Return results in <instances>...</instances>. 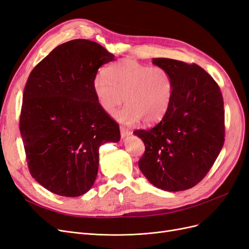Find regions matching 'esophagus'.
<instances>
[{
	"label": "esophagus",
	"instance_id": "obj_1",
	"mask_svg": "<svg viewBox=\"0 0 249 249\" xmlns=\"http://www.w3.org/2000/svg\"><path fill=\"white\" fill-rule=\"evenodd\" d=\"M120 134H122V138H125L129 136V135H131V132L124 126H120Z\"/></svg>",
	"mask_w": 249,
	"mask_h": 249
}]
</instances>
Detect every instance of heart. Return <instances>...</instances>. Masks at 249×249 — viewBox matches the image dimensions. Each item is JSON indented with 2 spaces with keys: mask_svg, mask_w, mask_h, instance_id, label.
<instances>
[{
  "mask_svg": "<svg viewBox=\"0 0 249 249\" xmlns=\"http://www.w3.org/2000/svg\"><path fill=\"white\" fill-rule=\"evenodd\" d=\"M173 79L164 67H150L131 59L109 66L106 76L97 73L92 81L93 93L102 110L113 115L125 102L126 106L116 114L124 124L159 122L170 106Z\"/></svg>",
  "mask_w": 249,
  "mask_h": 249,
  "instance_id": "heart-1",
  "label": "heart"
}]
</instances>
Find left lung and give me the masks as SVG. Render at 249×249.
<instances>
[{"label": "left lung", "mask_w": 249, "mask_h": 249, "mask_svg": "<svg viewBox=\"0 0 249 249\" xmlns=\"http://www.w3.org/2000/svg\"><path fill=\"white\" fill-rule=\"evenodd\" d=\"M173 79L170 106L153 129L137 130L145 153L138 166L150 184L164 191L194 187L213 166L224 143V110L219 86L196 64L154 58Z\"/></svg>", "instance_id": "left-lung-1"}]
</instances>
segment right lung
<instances>
[{"label":"right lung","instance_id":"1","mask_svg":"<svg viewBox=\"0 0 249 249\" xmlns=\"http://www.w3.org/2000/svg\"><path fill=\"white\" fill-rule=\"evenodd\" d=\"M115 56L101 44L74 39L53 50L30 73L22 96L19 130L36 182L60 196L91 189L99 148L118 142V124L100 107L92 81Z\"/></svg>","mask_w":249,"mask_h":249}]
</instances>
